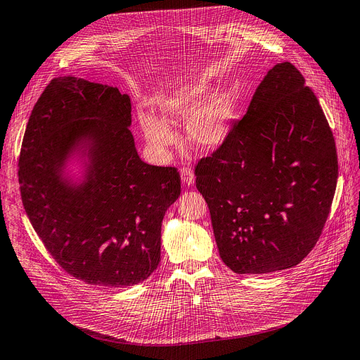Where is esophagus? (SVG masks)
<instances>
[{
  "label": "esophagus",
  "instance_id": "1",
  "mask_svg": "<svg viewBox=\"0 0 360 360\" xmlns=\"http://www.w3.org/2000/svg\"><path fill=\"white\" fill-rule=\"evenodd\" d=\"M180 174H181V181H183V184H186V186L195 184L196 177H195V173H193V170H191V169L183 167V169H181V172H180Z\"/></svg>",
  "mask_w": 360,
  "mask_h": 360
}]
</instances>
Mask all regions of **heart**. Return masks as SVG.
I'll return each instance as SVG.
<instances>
[{"label":"heart","instance_id":"1","mask_svg":"<svg viewBox=\"0 0 360 360\" xmlns=\"http://www.w3.org/2000/svg\"><path fill=\"white\" fill-rule=\"evenodd\" d=\"M209 91L207 82L199 80L157 98V115L140 110L138 124L147 146L157 154L167 153L177 144L173 125L186 118L184 132L190 146L205 153L222 147L233 128V102L225 91Z\"/></svg>","mask_w":360,"mask_h":360}]
</instances>
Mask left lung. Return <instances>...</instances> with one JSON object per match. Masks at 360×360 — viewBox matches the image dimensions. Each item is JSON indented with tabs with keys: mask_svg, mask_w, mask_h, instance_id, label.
I'll list each match as a JSON object with an SVG mask.
<instances>
[{
	"mask_svg": "<svg viewBox=\"0 0 360 360\" xmlns=\"http://www.w3.org/2000/svg\"><path fill=\"white\" fill-rule=\"evenodd\" d=\"M338 174L316 95L294 65L276 63L228 141L196 167L220 258L236 274L300 264L323 231Z\"/></svg>",
	"mask_w": 360,
	"mask_h": 360,
	"instance_id": "1",
	"label": "left lung"
}]
</instances>
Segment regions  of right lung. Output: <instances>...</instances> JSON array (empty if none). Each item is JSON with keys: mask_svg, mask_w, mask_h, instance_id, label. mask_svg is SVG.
I'll use <instances>...</instances> for the list:
<instances>
[{"mask_svg": "<svg viewBox=\"0 0 360 360\" xmlns=\"http://www.w3.org/2000/svg\"><path fill=\"white\" fill-rule=\"evenodd\" d=\"M118 88L54 77L22 138L18 181L50 255L88 284L131 287L160 262L161 224L180 196L174 167L144 162Z\"/></svg>", "mask_w": 360, "mask_h": 360, "instance_id": "add662e5", "label": "right lung"}]
</instances>
